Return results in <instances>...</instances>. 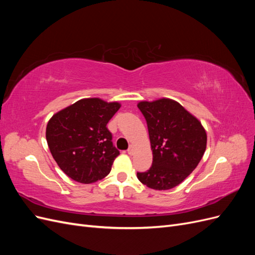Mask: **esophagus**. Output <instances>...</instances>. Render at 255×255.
Returning a JSON list of instances; mask_svg holds the SVG:
<instances>
[{"label": "esophagus", "instance_id": "34e87169", "mask_svg": "<svg viewBox=\"0 0 255 255\" xmlns=\"http://www.w3.org/2000/svg\"><path fill=\"white\" fill-rule=\"evenodd\" d=\"M128 153L129 154V155H133L134 154V146L133 145H129V148L128 149Z\"/></svg>", "mask_w": 255, "mask_h": 255}]
</instances>
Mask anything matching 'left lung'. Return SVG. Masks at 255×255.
Returning a JSON list of instances; mask_svg holds the SVG:
<instances>
[{
	"label": "left lung",
	"instance_id": "8db88e82",
	"mask_svg": "<svg viewBox=\"0 0 255 255\" xmlns=\"http://www.w3.org/2000/svg\"><path fill=\"white\" fill-rule=\"evenodd\" d=\"M148 125L152 166L137 172L143 185L155 190L171 189L195 170L206 149L207 135L194 115L171 99L137 104Z\"/></svg>",
	"mask_w": 255,
	"mask_h": 255
}]
</instances>
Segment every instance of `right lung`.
I'll use <instances>...</instances> for the list:
<instances>
[{
	"instance_id": "right-lung-1",
	"label": "right lung",
	"mask_w": 255,
	"mask_h": 255,
	"mask_svg": "<svg viewBox=\"0 0 255 255\" xmlns=\"http://www.w3.org/2000/svg\"><path fill=\"white\" fill-rule=\"evenodd\" d=\"M121 104L99 98L79 100L49 120L45 137L53 158L72 180L90 184L112 170L119 151L106 128Z\"/></svg>"
}]
</instances>
